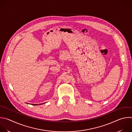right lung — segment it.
Masks as SVG:
<instances>
[{
    "label": "right lung",
    "instance_id": "right-lung-1",
    "mask_svg": "<svg viewBox=\"0 0 132 132\" xmlns=\"http://www.w3.org/2000/svg\"><path fill=\"white\" fill-rule=\"evenodd\" d=\"M44 104V103L40 104H31V105H42V104Z\"/></svg>",
    "mask_w": 132,
    "mask_h": 132
}]
</instances>
